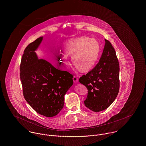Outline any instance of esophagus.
<instances>
[{
    "label": "esophagus",
    "mask_w": 146,
    "mask_h": 146,
    "mask_svg": "<svg viewBox=\"0 0 146 146\" xmlns=\"http://www.w3.org/2000/svg\"><path fill=\"white\" fill-rule=\"evenodd\" d=\"M73 80L74 83H78V78H77V77H76V76H74L73 77Z\"/></svg>",
    "instance_id": "34e87169"
}]
</instances>
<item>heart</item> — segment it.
Wrapping results in <instances>:
<instances>
[{
    "instance_id": "obj_1",
    "label": "heart",
    "mask_w": 146,
    "mask_h": 146,
    "mask_svg": "<svg viewBox=\"0 0 146 146\" xmlns=\"http://www.w3.org/2000/svg\"><path fill=\"white\" fill-rule=\"evenodd\" d=\"M63 50L67 55H72V62L81 71H86L91 69L97 61L100 47L94 39L86 37L74 38L64 45ZM62 63L67 65L69 60L65 54H60Z\"/></svg>"
}]
</instances>
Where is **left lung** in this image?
Wrapping results in <instances>:
<instances>
[{
	"label": "left lung",
	"mask_w": 146,
	"mask_h": 146,
	"mask_svg": "<svg viewBox=\"0 0 146 146\" xmlns=\"http://www.w3.org/2000/svg\"><path fill=\"white\" fill-rule=\"evenodd\" d=\"M104 50L97 65L80 82L88 90L85 106L94 112L108 108L117 97L119 91V64L115 50L110 42L105 39Z\"/></svg>",
	"instance_id": "1"
}]
</instances>
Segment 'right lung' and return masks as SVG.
<instances>
[{
	"label": "right lung",
	"instance_id": "right-lung-1",
	"mask_svg": "<svg viewBox=\"0 0 146 146\" xmlns=\"http://www.w3.org/2000/svg\"><path fill=\"white\" fill-rule=\"evenodd\" d=\"M42 39L37 38L25 49L19 76L26 101L37 113L50 117L63 108L64 95L73 83V76L44 59H38L35 51Z\"/></svg>",
	"mask_w": 146,
	"mask_h": 146
}]
</instances>
